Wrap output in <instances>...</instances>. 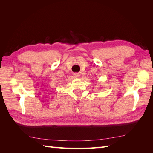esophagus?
Segmentation results:
<instances>
[{
    "label": "esophagus",
    "mask_w": 153,
    "mask_h": 153,
    "mask_svg": "<svg viewBox=\"0 0 153 153\" xmlns=\"http://www.w3.org/2000/svg\"><path fill=\"white\" fill-rule=\"evenodd\" d=\"M73 76H74V77H75V78H79L80 74H79V73H74V74H73Z\"/></svg>",
    "instance_id": "1"
}]
</instances>
